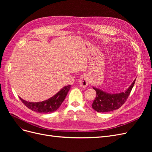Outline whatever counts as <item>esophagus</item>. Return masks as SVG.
Segmentation results:
<instances>
[{
	"instance_id": "esophagus-1",
	"label": "esophagus",
	"mask_w": 152,
	"mask_h": 152,
	"mask_svg": "<svg viewBox=\"0 0 152 152\" xmlns=\"http://www.w3.org/2000/svg\"><path fill=\"white\" fill-rule=\"evenodd\" d=\"M79 84L82 87H86L89 84V78L86 74L82 75L79 79Z\"/></svg>"
}]
</instances>
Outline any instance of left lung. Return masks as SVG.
I'll return each instance as SVG.
<instances>
[{"label": "left lung", "instance_id": "8db88e82", "mask_svg": "<svg viewBox=\"0 0 152 152\" xmlns=\"http://www.w3.org/2000/svg\"><path fill=\"white\" fill-rule=\"evenodd\" d=\"M136 79V78L125 92L120 93L110 94L93 87L96 92V96L92 104V107L98 112H108L121 107L129 96Z\"/></svg>", "mask_w": 152, "mask_h": 152}]
</instances>
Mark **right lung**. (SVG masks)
Here are the masks:
<instances>
[{
  "label": "right lung",
  "instance_id": "right-lung-1",
  "mask_svg": "<svg viewBox=\"0 0 152 152\" xmlns=\"http://www.w3.org/2000/svg\"><path fill=\"white\" fill-rule=\"evenodd\" d=\"M70 88V85L65 86L53 97L40 102H29L21 99L20 97V98L26 107L32 111L42 113H51L56 111L60 107Z\"/></svg>",
  "mask_w": 152,
  "mask_h": 152
}]
</instances>
